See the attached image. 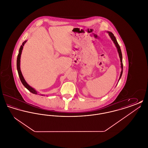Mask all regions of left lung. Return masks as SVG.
Returning <instances> with one entry per match:
<instances>
[{
    "label": "left lung",
    "mask_w": 148,
    "mask_h": 148,
    "mask_svg": "<svg viewBox=\"0 0 148 148\" xmlns=\"http://www.w3.org/2000/svg\"><path fill=\"white\" fill-rule=\"evenodd\" d=\"M108 33H109V36H110L111 39H112V40H113L114 42V44H115V46L116 47V48H117V49H118V53H119L120 59V62H121V69H122V71H121V74H120V77H121V75H122V74H123V61H122V54H121V49H120L119 45L118 42H117L116 39L115 37L114 36V35L113 33H111V32H108Z\"/></svg>",
    "instance_id": "obj_1"
}]
</instances>
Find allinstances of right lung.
Masks as SVG:
<instances>
[{"mask_svg":"<svg viewBox=\"0 0 148 148\" xmlns=\"http://www.w3.org/2000/svg\"><path fill=\"white\" fill-rule=\"evenodd\" d=\"M27 41H25L24 42H23L22 45L21 46V48L19 49V54L18 55V57H17V60H16V67H17V71H18V75H19V78L21 79V83L28 90L29 92H32L33 94H37V92L34 89H33V88H32L31 86H30L27 83V82H25V80H24V77H23V75L21 74V68H20V59H21V51H22V50L23 48V46L24 45V44Z\"/></svg>","mask_w":148,"mask_h":148,"instance_id":"right-lung-1","label":"right lung"}]
</instances>
